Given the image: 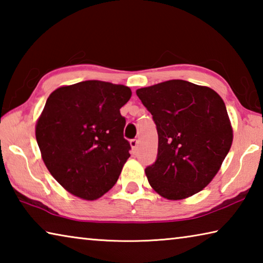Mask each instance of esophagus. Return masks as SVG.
Segmentation results:
<instances>
[{
    "label": "esophagus",
    "mask_w": 263,
    "mask_h": 263,
    "mask_svg": "<svg viewBox=\"0 0 263 263\" xmlns=\"http://www.w3.org/2000/svg\"><path fill=\"white\" fill-rule=\"evenodd\" d=\"M138 144H139V141H138V139H132V140L130 141V145H131V147H132L133 151L137 149Z\"/></svg>",
    "instance_id": "34e87169"
}]
</instances>
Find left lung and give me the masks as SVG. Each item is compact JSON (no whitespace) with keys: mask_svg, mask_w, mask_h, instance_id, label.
<instances>
[{"mask_svg":"<svg viewBox=\"0 0 263 263\" xmlns=\"http://www.w3.org/2000/svg\"><path fill=\"white\" fill-rule=\"evenodd\" d=\"M153 116L158 157L145 169L152 188L177 201L203 190L231 148L233 130L221 97L211 88L169 80L136 91Z\"/></svg>","mask_w":263,"mask_h":263,"instance_id":"8db88e82","label":"left lung"}]
</instances>
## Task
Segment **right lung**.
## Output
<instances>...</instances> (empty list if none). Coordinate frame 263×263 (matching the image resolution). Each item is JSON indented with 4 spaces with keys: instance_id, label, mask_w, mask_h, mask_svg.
Returning a JSON list of instances; mask_svg holds the SVG:
<instances>
[{
    "instance_id": "add662e5",
    "label": "right lung",
    "mask_w": 263,
    "mask_h": 263,
    "mask_svg": "<svg viewBox=\"0 0 263 263\" xmlns=\"http://www.w3.org/2000/svg\"><path fill=\"white\" fill-rule=\"evenodd\" d=\"M131 89L89 80L55 89L35 124V139L51 175L74 196L94 201L117 182L130 158L119 109Z\"/></svg>"
}]
</instances>
